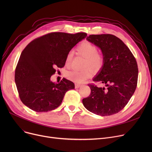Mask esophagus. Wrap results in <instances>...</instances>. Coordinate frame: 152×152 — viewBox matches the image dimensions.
<instances>
[{"instance_id": "34e87169", "label": "esophagus", "mask_w": 152, "mask_h": 152, "mask_svg": "<svg viewBox=\"0 0 152 152\" xmlns=\"http://www.w3.org/2000/svg\"><path fill=\"white\" fill-rule=\"evenodd\" d=\"M81 86V84H75L76 88H79V87H80Z\"/></svg>"}]
</instances>
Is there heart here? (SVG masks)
Listing matches in <instances>:
<instances>
[{
    "label": "heart",
    "instance_id": "1",
    "mask_svg": "<svg viewBox=\"0 0 152 152\" xmlns=\"http://www.w3.org/2000/svg\"><path fill=\"white\" fill-rule=\"evenodd\" d=\"M77 50L86 58L84 65V68L89 66L98 71L101 69L104 65V55L101 52H99L98 47L92 42L89 41L82 42L77 47ZM73 56V52L68 53L65 60L67 66L70 65ZM91 75L92 72L88 69H84L81 71L72 70L68 71L66 73V76L69 79L77 83H83L86 79L91 77Z\"/></svg>",
    "mask_w": 152,
    "mask_h": 152
}]
</instances>
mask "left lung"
Segmentation results:
<instances>
[{"label":"left lung","mask_w":152,"mask_h":152,"mask_svg":"<svg viewBox=\"0 0 152 152\" xmlns=\"http://www.w3.org/2000/svg\"><path fill=\"white\" fill-rule=\"evenodd\" d=\"M86 39L100 47L104 55V65L93 81L106 87L89 84L91 92L83 99V105L91 112L102 116L118 113L127 104L137 87L136 60L127 45L113 34H92Z\"/></svg>","instance_id":"left-lung-1"}]
</instances>
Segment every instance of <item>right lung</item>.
Listing matches in <instances>:
<instances>
[{
    "label": "right lung",
    "instance_id": "right-lung-1",
    "mask_svg": "<svg viewBox=\"0 0 152 152\" xmlns=\"http://www.w3.org/2000/svg\"><path fill=\"white\" fill-rule=\"evenodd\" d=\"M87 34L53 32L39 37L24 49L15 68V81L23 104L36 112H47L58 107L65 93L75 84L63 78L50 81L56 68H63L66 57Z\"/></svg>",
    "mask_w": 152,
    "mask_h": 152
}]
</instances>
